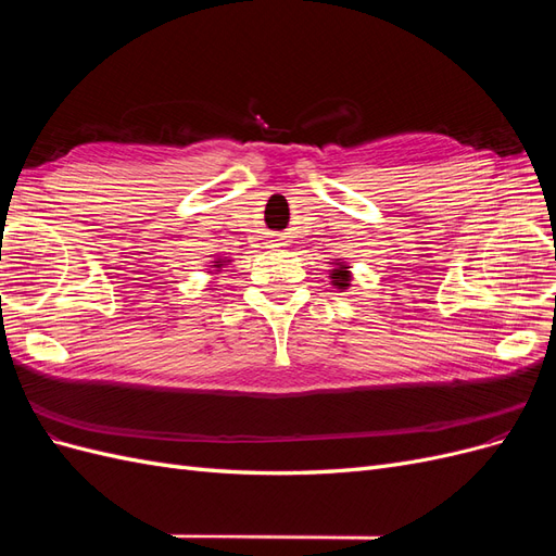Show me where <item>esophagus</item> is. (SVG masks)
<instances>
[{
	"label": "esophagus",
	"mask_w": 556,
	"mask_h": 556,
	"mask_svg": "<svg viewBox=\"0 0 556 556\" xmlns=\"http://www.w3.org/2000/svg\"><path fill=\"white\" fill-rule=\"evenodd\" d=\"M282 241H285V239H282V237H278V239H274V245H285V243H282Z\"/></svg>",
	"instance_id": "34e87169"
}]
</instances>
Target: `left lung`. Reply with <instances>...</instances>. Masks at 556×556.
Here are the masks:
<instances>
[{"label": "left lung", "mask_w": 556, "mask_h": 556, "mask_svg": "<svg viewBox=\"0 0 556 556\" xmlns=\"http://www.w3.org/2000/svg\"><path fill=\"white\" fill-rule=\"evenodd\" d=\"M331 280H333V285H339L341 290H345V288H348V282H350L348 266H339V268H333V271H331Z\"/></svg>", "instance_id": "obj_1"}]
</instances>
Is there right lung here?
I'll use <instances>...</instances> for the list:
<instances>
[{
  "label": "right lung",
  "mask_w": 556,
  "mask_h": 556,
  "mask_svg": "<svg viewBox=\"0 0 556 556\" xmlns=\"http://www.w3.org/2000/svg\"><path fill=\"white\" fill-rule=\"evenodd\" d=\"M215 266H217V268H220V266H223V264H215Z\"/></svg>",
  "instance_id": "obj_1"
}]
</instances>
